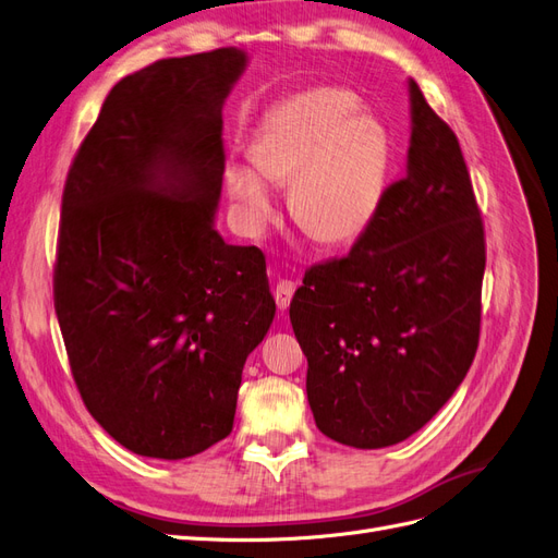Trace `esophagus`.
<instances>
[{"label": "esophagus", "mask_w": 558, "mask_h": 558, "mask_svg": "<svg viewBox=\"0 0 558 558\" xmlns=\"http://www.w3.org/2000/svg\"><path fill=\"white\" fill-rule=\"evenodd\" d=\"M295 288H298V283L291 279H279L275 283V302L281 312H286L288 304H291V300L295 295Z\"/></svg>", "instance_id": "1"}]
</instances>
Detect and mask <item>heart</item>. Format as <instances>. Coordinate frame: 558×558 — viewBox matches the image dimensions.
I'll use <instances>...</instances> for the list:
<instances>
[{
	"instance_id": "heart-1",
	"label": "heart",
	"mask_w": 558,
	"mask_h": 558,
	"mask_svg": "<svg viewBox=\"0 0 558 558\" xmlns=\"http://www.w3.org/2000/svg\"><path fill=\"white\" fill-rule=\"evenodd\" d=\"M355 108L357 96L341 87L298 94L270 114L248 151L263 180L291 184L288 207L302 233L328 246L357 240L386 194L388 133ZM226 186L244 228L263 233L275 203L254 170L230 166Z\"/></svg>"
}]
</instances>
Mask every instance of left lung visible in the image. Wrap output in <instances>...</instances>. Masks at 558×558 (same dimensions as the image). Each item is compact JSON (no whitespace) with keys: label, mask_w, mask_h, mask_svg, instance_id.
<instances>
[{"label":"left lung","mask_w":558,"mask_h":558,"mask_svg":"<svg viewBox=\"0 0 558 558\" xmlns=\"http://www.w3.org/2000/svg\"><path fill=\"white\" fill-rule=\"evenodd\" d=\"M407 175L349 256L312 265L291 302L316 427L374 450L409 438L464 380L480 339L485 226L454 131L415 81Z\"/></svg>","instance_id":"obj_1"}]
</instances>
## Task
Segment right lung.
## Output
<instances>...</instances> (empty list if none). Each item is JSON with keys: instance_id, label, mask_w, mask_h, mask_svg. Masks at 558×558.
Returning a JSON list of instances; mask_svg holds the SVG:
<instances>
[{"instance_id": "right-lung-1", "label": "right lung", "mask_w": 558, "mask_h": 558, "mask_svg": "<svg viewBox=\"0 0 558 558\" xmlns=\"http://www.w3.org/2000/svg\"><path fill=\"white\" fill-rule=\"evenodd\" d=\"M246 54L159 60L106 96L69 168L52 275L71 374L126 450L184 459L233 432L275 318L258 246L215 230L221 108Z\"/></svg>"}]
</instances>
